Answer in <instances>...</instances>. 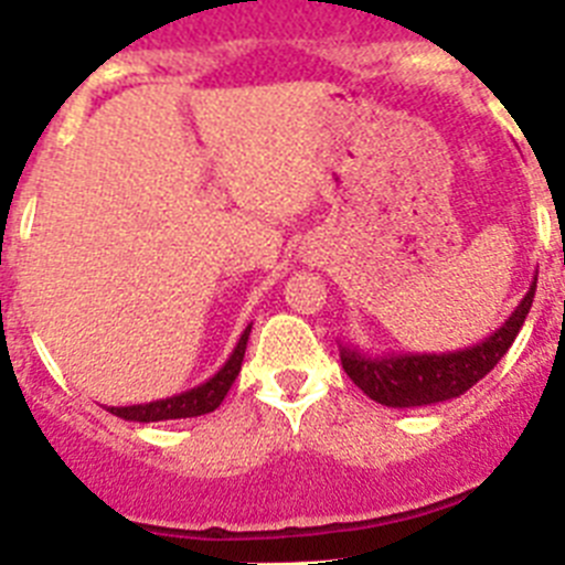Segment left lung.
<instances>
[{
  "instance_id": "1",
  "label": "left lung",
  "mask_w": 565,
  "mask_h": 565,
  "mask_svg": "<svg viewBox=\"0 0 565 565\" xmlns=\"http://www.w3.org/2000/svg\"><path fill=\"white\" fill-rule=\"evenodd\" d=\"M537 277L532 279L521 306L509 313L498 331L489 333L483 342L450 353H387L371 356L359 348L339 344L344 373L353 379L364 396L384 407H424V404L447 402L467 393L472 384L481 382L492 367L512 348L518 331L526 322V313L535 299Z\"/></svg>"
}]
</instances>
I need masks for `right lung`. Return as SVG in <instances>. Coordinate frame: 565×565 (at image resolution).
I'll use <instances>...</instances> for the list:
<instances>
[{
	"label": "right lung",
	"instance_id": "1",
	"mask_svg": "<svg viewBox=\"0 0 565 565\" xmlns=\"http://www.w3.org/2000/svg\"><path fill=\"white\" fill-rule=\"evenodd\" d=\"M248 333H252V326L239 333V342L234 344L232 356L226 359V364H223L221 371L214 373L212 379H206L203 384H198V387H192V391H183L178 393V396L169 398H158V402L149 404L109 407V413L118 418H127V422H169V418H194L217 411L223 398H226L228 387H232L234 379H237L239 364H243V356H246Z\"/></svg>",
	"mask_w": 565,
	"mask_h": 565
}]
</instances>
